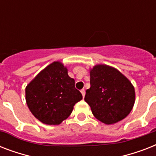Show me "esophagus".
Segmentation results:
<instances>
[{"label":"esophagus","instance_id":"obj_1","mask_svg":"<svg viewBox=\"0 0 156 156\" xmlns=\"http://www.w3.org/2000/svg\"><path fill=\"white\" fill-rule=\"evenodd\" d=\"M81 93H82V95H83V98H84V96H85V90H84V89H82V90H81Z\"/></svg>","mask_w":156,"mask_h":156}]
</instances>
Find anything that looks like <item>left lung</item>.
<instances>
[{
  "label": "left lung",
  "instance_id": "left-lung-1",
  "mask_svg": "<svg viewBox=\"0 0 156 156\" xmlns=\"http://www.w3.org/2000/svg\"><path fill=\"white\" fill-rule=\"evenodd\" d=\"M90 76V87L84 100L95 118L107 125L126 118L135 101L134 87L128 78L106 65L94 66Z\"/></svg>",
  "mask_w": 156,
  "mask_h": 156
}]
</instances>
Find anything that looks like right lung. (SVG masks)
<instances>
[{"instance_id":"add662e5","label":"right lung","mask_w":156,"mask_h":156,"mask_svg":"<svg viewBox=\"0 0 156 156\" xmlns=\"http://www.w3.org/2000/svg\"><path fill=\"white\" fill-rule=\"evenodd\" d=\"M74 84L63 64H50L26 87V101L31 113L44 124H61L83 99Z\"/></svg>"}]
</instances>
